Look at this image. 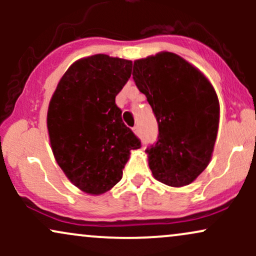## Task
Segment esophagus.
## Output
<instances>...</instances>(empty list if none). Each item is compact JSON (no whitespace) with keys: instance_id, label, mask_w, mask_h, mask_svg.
Returning <instances> with one entry per match:
<instances>
[{"instance_id":"esophagus-1","label":"esophagus","mask_w":256,"mask_h":256,"mask_svg":"<svg viewBox=\"0 0 256 256\" xmlns=\"http://www.w3.org/2000/svg\"><path fill=\"white\" fill-rule=\"evenodd\" d=\"M132 130H134V134H137V136H138V134H140V126H138V125H136V126H134V128H132Z\"/></svg>"}]
</instances>
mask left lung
Listing matches in <instances>:
<instances>
[{
    "instance_id": "1",
    "label": "left lung",
    "mask_w": 256,
    "mask_h": 256,
    "mask_svg": "<svg viewBox=\"0 0 256 256\" xmlns=\"http://www.w3.org/2000/svg\"><path fill=\"white\" fill-rule=\"evenodd\" d=\"M134 80L158 124V142L146 150L152 176L173 188L192 183L212 158L220 107L207 77L174 52L134 62Z\"/></svg>"
}]
</instances>
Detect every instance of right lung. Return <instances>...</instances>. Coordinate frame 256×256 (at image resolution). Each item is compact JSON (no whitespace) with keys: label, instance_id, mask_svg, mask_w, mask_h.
Returning <instances> with one entry per match:
<instances>
[{"label":"right lung","instance_id":"obj_1","mask_svg":"<svg viewBox=\"0 0 256 256\" xmlns=\"http://www.w3.org/2000/svg\"><path fill=\"white\" fill-rule=\"evenodd\" d=\"M132 61L96 54L68 67L52 94L46 128L58 165L89 195L110 190L132 149L140 148L122 119L116 96L131 77Z\"/></svg>","mask_w":256,"mask_h":256}]
</instances>
